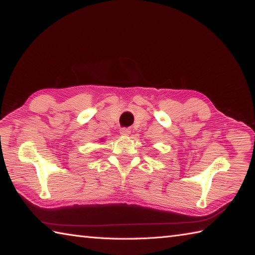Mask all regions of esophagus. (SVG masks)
Listing matches in <instances>:
<instances>
[{"mask_svg": "<svg viewBox=\"0 0 255 255\" xmlns=\"http://www.w3.org/2000/svg\"><path fill=\"white\" fill-rule=\"evenodd\" d=\"M120 133H122L123 136L126 137V136L130 135V130H129V129H127V128H122V129H120Z\"/></svg>", "mask_w": 255, "mask_h": 255, "instance_id": "1", "label": "esophagus"}]
</instances>
